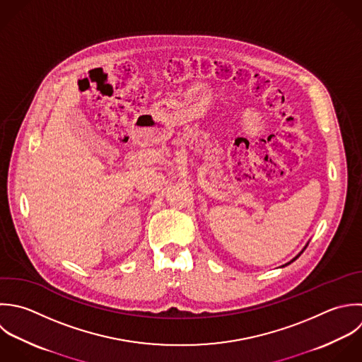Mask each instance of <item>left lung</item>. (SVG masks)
<instances>
[{"instance_id":"1","label":"left lung","mask_w":362,"mask_h":362,"mask_svg":"<svg viewBox=\"0 0 362 362\" xmlns=\"http://www.w3.org/2000/svg\"><path fill=\"white\" fill-rule=\"evenodd\" d=\"M308 245H309V243H308V244H306V245H305V248H303V250H302V251H300V252H299V254H298V255H296V257H295V258H293V259H292V261H289V262H288V264H285V265H282V268H284V267H286V265H289V264H292V262H293V261H296V259H298V258H299V257H300V255H302V254H303V251H305V250H306V247H308Z\"/></svg>"}]
</instances>
